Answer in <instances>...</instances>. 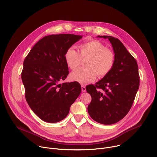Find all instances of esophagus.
Wrapping results in <instances>:
<instances>
[{
  "label": "esophagus",
  "mask_w": 157,
  "mask_h": 157,
  "mask_svg": "<svg viewBox=\"0 0 157 157\" xmlns=\"http://www.w3.org/2000/svg\"><path fill=\"white\" fill-rule=\"evenodd\" d=\"M81 90H82V92L84 93L86 91V87L84 86H81Z\"/></svg>",
  "instance_id": "1"
}]
</instances>
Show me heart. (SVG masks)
<instances>
[{
  "instance_id": "heart-1",
  "label": "heart",
  "mask_w": 157,
  "mask_h": 157,
  "mask_svg": "<svg viewBox=\"0 0 157 157\" xmlns=\"http://www.w3.org/2000/svg\"><path fill=\"white\" fill-rule=\"evenodd\" d=\"M80 53L74 47L67 49L64 54L65 61L72 70L80 66L82 58H87L86 67L79 68L70 75L72 81L81 84L94 81L97 76H106L113 69L115 63L114 52L106 48L101 42L96 40L87 41L80 44Z\"/></svg>"
}]
</instances>
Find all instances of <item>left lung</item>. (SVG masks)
I'll return each instance as SVG.
<instances>
[{
    "instance_id": "obj_1",
    "label": "left lung",
    "mask_w": 157,
    "mask_h": 157,
    "mask_svg": "<svg viewBox=\"0 0 157 157\" xmlns=\"http://www.w3.org/2000/svg\"><path fill=\"white\" fill-rule=\"evenodd\" d=\"M98 37L110 41L115 63L106 76L95 85L86 87L92 98L87 110L96 122L110 125L122 119L132 105L139 87V68L136 59L119 39L106 35Z\"/></svg>"
}]
</instances>
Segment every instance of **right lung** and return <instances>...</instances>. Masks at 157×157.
Masks as SVG:
<instances>
[{"instance_id":"add662e5","label":"right lung","mask_w":157,"mask_h":157,"mask_svg":"<svg viewBox=\"0 0 157 157\" xmlns=\"http://www.w3.org/2000/svg\"><path fill=\"white\" fill-rule=\"evenodd\" d=\"M82 37L73 34L44 36L24 59L21 80L25 99L33 113L44 122L64 119L81 93L79 82H59L69 73L64 54Z\"/></svg>"}]
</instances>
